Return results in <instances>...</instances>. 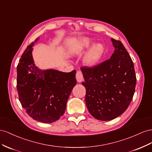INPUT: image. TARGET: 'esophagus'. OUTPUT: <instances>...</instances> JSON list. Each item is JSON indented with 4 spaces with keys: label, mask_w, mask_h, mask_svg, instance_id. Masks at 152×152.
Here are the masks:
<instances>
[{
    "label": "esophagus",
    "mask_w": 152,
    "mask_h": 152,
    "mask_svg": "<svg viewBox=\"0 0 152 152\" xmlns=\"http://www.w3.org/2000/svg\"><path fill=\"white\" fill-rule=\"evenodd\" d=\"M76 78L77 82H81L83 80V75L81 71H77L76 74Z\"/></svg>",
    "instance_id": "1"
}]
</instances>
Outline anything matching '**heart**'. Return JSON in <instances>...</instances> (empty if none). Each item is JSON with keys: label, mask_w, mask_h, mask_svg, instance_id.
<instances>
[{"label": "heart", "mask_w": 152, "mask_h": 152, "mask_svg": "<svg viewBox=\"0 0 152 152\" xmlns=\"http://www.w3.org/2000/svg\"><path fill=\"white\" fill-rule=\"evenodd\" d=\"M92 41L89 38H83L77 43L74 50L75 53L81 55L84 51L86 50L92 45ZM103 53V48L101 45H96L94 46L85 56L83 61L84 63L89 66H94L101 58Z\"/></svg>", "instance_id": "b5f03b06"}]
</instances>
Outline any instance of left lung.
I'll return each instance as SVG.
<instances>
[{"instance_id":"8db88e82","label":"left lung","mask_w":152,"mask_h":152,"mask_svg":"<svg viewBox=\"0 0 152 152\" xmlns=\"http://www.w3.org/2000/svg\"><path fill=\"white\" fill-rule=\"evenodd\" d=\"M115 51L110 59L92 67L83 66L85 102L95 118L114 119L125 111L135 92L134 64L120 41L111 39Z\"/></svg>"}]
</instances>
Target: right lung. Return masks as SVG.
<instances>
[{"instance_id":"add662e5","label":"right lung","mask_w":152,"mask_h":152,"mask_svg":"<svg viewBox=\"0 0 152 152\" xmlns=\"http://www.w3.org/2000/svg\"><path fill=\"white\" fill-rule=\"evenodd\" d=\"M33 45L32 42L27 46L17 66L19 101L34 120L53 123L64 114L69 95L76 84V71L66 73L38 69L32 56Z\"/></svg>"}]
</instances>
